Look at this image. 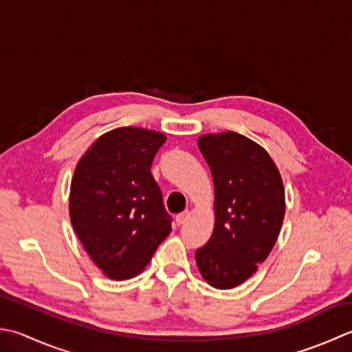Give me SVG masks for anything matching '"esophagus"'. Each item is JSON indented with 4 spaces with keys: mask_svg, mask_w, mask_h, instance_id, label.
I'll list each match as a JSON object with an SVG mask.
<instances>
[{
    "mask_svg": "<svg viewBox=\"0 0 352 352\" xmlns=\"http://www.w3.org/2000/svg\"><path fill=\"white\" fill-rule=\"evenodd\" d=\"M188 219H189V212H183V213H178L175 221L178 226H183L186 221H188Z\"/></svg>",
    "mask_w": 352,
    "mask_h": 352,
    "instance_id": "34e87169",
    "label": "esophagus"
}]
</instances>
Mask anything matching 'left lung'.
<instances>
[{"instance_id":"1","label":"left lung","mask_w":352,"mask_h":352,"mask_svg":"<svg viewBox=\"0 0 352 352\" xmlns=\"http://www.w3.org/2000/svg\"><path fill=\"white\" fill-rule=\"evenodd\" d=\"M215 184V229L195 252L201 276L230 290L249 279L270 254L285 213L276 164L258 143L236 133L198 139Z\"/></svg>"}]
</instances>
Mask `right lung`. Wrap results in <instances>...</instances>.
<instances>
[{"label": "right lung", "mask_w": 352, "mask_h": 352, "mask_svg": "<svg viewBox=\"0 0 352 352\" xmlns=\"http://www.w3.org/2000/svg\"><path fill=\"white\" fill-rule=\"evenodd\" d=\"M160 133L117 128L93 143L74 169L70 218L76 235L109 279L139 274L172 230L151 174Z\"/></svg>", "instance_id": "add662e5"}]
</instances>
